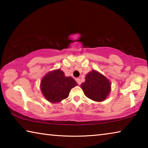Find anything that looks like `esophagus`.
<instances>
[{"label": "esophagus", "mask_w": 148, "mask_h": 148, "mask_svg": "<svg viewBox=\"0 0 148 148\" xmlns=\"http://www.w3.org/2000/svg\"><path fill=\"white\" fill-rule=\"evenodd\" d=\"M76 80L77 83V84H78V85H80V84H82V81H81V79H80L79 78H76Z\"/></svg>", "instance_id": "obj_1"}]
</instances>
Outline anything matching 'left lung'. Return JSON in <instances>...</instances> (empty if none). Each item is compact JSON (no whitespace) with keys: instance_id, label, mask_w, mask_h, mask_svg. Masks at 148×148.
Returning <instances> with one entry per match:
<instances>
[{"instance_id":"obj_1","label":"left lung","mask_w":148,"mask_h":148,"mask_svg":"<svg viewBox=\"0 0 148 148\" xmlns=\"http://www.w3.org/2000/svg\"><path fill=\"white\" fill-rule=\"evenodd\" d=\"M85 95L94 101L106 99L110 92V82L106 77L95 71L87 74L86 81L81 84Z\"/></svg>"}]
</instances>
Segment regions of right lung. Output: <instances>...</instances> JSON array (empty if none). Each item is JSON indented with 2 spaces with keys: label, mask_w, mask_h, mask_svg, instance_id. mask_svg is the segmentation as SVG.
<instances>
[{
  "label": "right lung",
  "mask_w": 148,
  "mask_h": 148,
  "mask_svg": "<svg viewBox=\"0 0 148 148\" xmlns=\"http://www.w3.org/2000/svg\"><path fill=\"white\" fill-rule=\"evenodd\" d=\"M77 86L72 77H66L60 69L49 72L41 81V91L47 101L56 103L67 98L72 88Z\"/></svg>",
  "instance_id": "add662e5"
}]
</instances>
